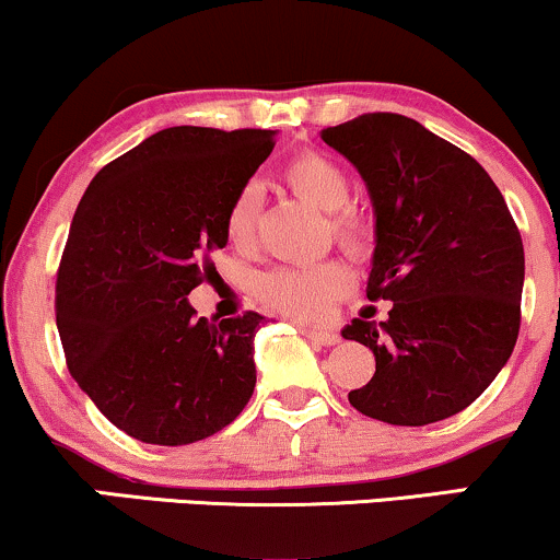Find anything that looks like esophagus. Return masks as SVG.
Here are the masks:
<instances>
[{
	"instance_id": "34e87169",
	"label": "esophagus",
	"mask_w": 560,
	"mask_h": 560,
	"mask_svg": "<svg viewBox=\"0 0 560 560\" xmlns=\"http://www.w3.org/2000/svg\"><path fill=\"white\" fill-rule=\"evenodd\" d=\"M300 334H302V337L311 339V342L324 345V347H331V345L339 342V334L324 331V329H311V326H300Z\"/></svg>"
}]
</instances>
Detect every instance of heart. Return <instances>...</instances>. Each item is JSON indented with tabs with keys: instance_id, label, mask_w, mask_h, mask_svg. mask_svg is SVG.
Here are the masks:
<instances>
[{
	"instance_id": "obj_1",
	"label": "heart",
	"mask_w": 560,
	"mask_h": 560,
	"mask_svg": "<svg viewBox=\"0 0 560 560\" xmlns=\"http://www.w3.org/2000/svg\"><path fill=\"white\" fill-rule=\"evenodd\" d=\"M279 182L287 191L311 208L329 213L326 226L334 244L352 260H365L374 253V221L361 208L350 205L352 182L337 160L318 150H300L279 168ZM262 199L255 186H244L229 202L223 231L231 247L249 249L258 234ZM352 276L342 262L324 260L313 266H279L260 273L255 292L276 313L298 320H324L334 305L347 298Z\"/></svg>"
}]
</instances>
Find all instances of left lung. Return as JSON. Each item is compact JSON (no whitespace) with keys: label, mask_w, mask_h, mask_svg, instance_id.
I'll return each instance as SVG.
<instances>
[{"label":"left lung","mask_w":560,"mask_h":560,"mask_svg":"<svg viewBox=\"0 0 560 560\" xmlns=\"http://www.w3.org/2000/svg\"><path fill=\"white\" fill-rule=\"evenodd\" d=\"M320 139L355 165L376 213L371 302L389 318L342 331L376 371L350 405L423 427L460 413L500 374L522 326L524 244L503 195L460 147L397 113H365Z\"/></svg>","instance_id":"8db88e82"}]
</instances>
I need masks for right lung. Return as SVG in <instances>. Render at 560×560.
Instances as JSON below:
<instances>
[{
	"instance_id": "right-lung-1",
	"label": "right lung",
	"mask_w": 560,
	"mask_h": 560,
	"mask_svg": "<svg viewBox=\"0 0 560 560\" xmlns=\"http://www.w3.org/2000/svg\"><path fill=\"white\" fill-rule=\"evenodd\" d=\"M273 144L262 128H163L83 191L57 268V331L70 376L133 440H205L253 397L266 318L208 324L186 294L215 268L229 202Z\"/></svg>"
}]
</instances>
